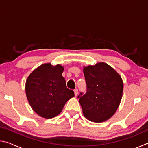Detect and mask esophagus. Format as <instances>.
Instances as JSON below:
<instances>
[{"label":"esophagus","instance_id":"obj_1","mask_svg":"<svg viewBox=\"0 0 148 148\" xmlns=\"http://www.w3.org/2000/svg\"><path fill=\"white\" fill-rule=\"evenodd\" d=\"M74 95H75V96H77V94H78V90H77V89H75L74 90Z\"/></svg>","mask_w":148,"mask_h":148}]
</instances>
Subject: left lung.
<instances>
[{"mask_svg":"<svg viewBox=\"0 0 148 148\" xmlns=\"http://www.w3.org/2000/svg\"><path fill=\"white\" fill-rule=\"evenodd\" d=\"M87 91L77 98L84 116L89 121L100 123L114 116L121 102L123 80L115 70L104 62L84 68Z\"/></svg>","mask_w":148,"mask_h":148,"instance_id":"1","label":"left lung"}]
</instances>
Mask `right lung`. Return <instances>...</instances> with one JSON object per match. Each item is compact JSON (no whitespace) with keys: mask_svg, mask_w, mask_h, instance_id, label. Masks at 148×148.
I'll return each mask as SVG.
<instances>
[{"mask_svg":"<svg viewBox=\"0 0 148 148\" xmlns=\"http://www.w3.org/2000/svg\"><path fill=\"white\" fill-rule=\"evenodd\" d=\"M63 66L45 63L32 71L27 77L25 92L32 110L40 116L53 118L61 113L74 92L68 89L62 76Z\"/></svg>","mask_w":148,"mask_h":148,"instance_id":"right-lung-1","label":"right lung"}]
</instances>
